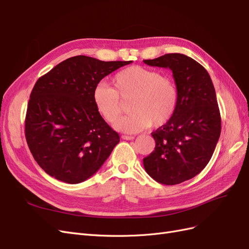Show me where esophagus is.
Masks as SVG:
<instances>
[{
	"mask_svg": "<svg viewBox=\"0 0 249 249\" xmlns=\"http://www.w3.org/2000/svg\"><path fill=\"white\" fill-rule=\"evenodd\" d=\"M122 138H123L124 140H133V139H135L134 136H127V135H123Z\"/></svg>",
	"mask_w": 249,
	"mask_h": 249,
	"instance_id": "obj_1",
	"label": "esophagus"
}]
</instances>
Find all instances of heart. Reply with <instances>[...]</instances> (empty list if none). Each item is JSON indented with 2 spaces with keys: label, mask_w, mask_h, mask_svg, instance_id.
<instances>
[{
  "label": "heart",
  "mask_w": 249,
  "mask_h": 249,
  "mask_svg": "<svg viewBox=\"0 0 249 249\" xmlns=\"http://www.w3.org/2000/svg\"><path fill=\"white\" fill-rule=\"evenodd\" d=\"M114 88L100 83L92 92L97 112L107 123L113 124L122 114L120 99L132 96L129 115L120 118L115 129L124 133H137L150 125L160 127L175 115L178 104V90L175 81L162 76L159 71L143 66H129L112 79Z\"/></svg>",
  "instance_id": "b5f03b06"
}]
</instances>
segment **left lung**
Instances as JSON below:
<instances>
[{"label": "left lung", "instance_id": "1", "mask_svg": "<svg viewBox=\"0 0 249 249\" xmlns=\"http://www.w3.org/2000/svg\"><path fill=\"white\" fill-rule=\"evenodd\" d=\"M143 62L172 71L178 90L175 115L152 133L156 147L143 165L158 183L177 185L198 175L215 150L221 132L215 88L205 67L186 55L175 53Z\"/></svg>", "mask_w": 249, "mask_h": 249}]
</instances>
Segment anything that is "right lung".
I'll return each mask as SVG.
<instances>
[{
    "instance_id": "obj_1",
    "label": "right lung",
    "mask_w": 249,
    "mask_h": 249,
    "mask_svg": "<svg viewBox=\"0 0 249 249\" xmlns=\"http://www.w3.org/2000/svg\"><path fill=\"white\" fill-rule=\"evenodd\" d=\"M131 61L74 56L37 80L28 103L25 134L30 152L48 175L79 184L99 170L119 142L97 112L100 81Z\"/></svg>"
}]
</instances>
